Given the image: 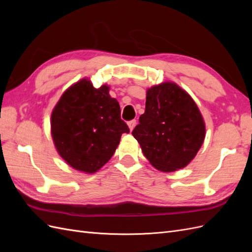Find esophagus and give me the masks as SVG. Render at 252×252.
Wrapping results in <instances>:
<instances>
[{"mask_svg": "<svg viewBox=\"0 0 252 252\" xmlns=\"http://www.w3.org/2000/svg\"><path fill=\"white\" fill-rule=\"evenodd\" d=\"M135 125H136V121L135 120H131V121L128 122V126H129V129H130V131L133 130V128L135 127Z\"/></svg>", "mask_w": 252, "mask_h": 252, "instance_id": "34e87169", "label": "esophagus"}]
</instances>
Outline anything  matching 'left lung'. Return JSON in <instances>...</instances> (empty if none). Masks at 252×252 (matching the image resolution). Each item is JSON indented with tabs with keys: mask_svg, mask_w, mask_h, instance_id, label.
I'll return each mask as SVG.
<instances>
[{
	"mask_svg": "<svg viewBox=\"0 0 252 252\" xmlns=\"http://www.w3.org/2000/svg\"><path fill=\"white\" fill-rule=\"evenodd\" d=\"M132 135L152 166L171 172L195 157L205 139V124L191 96L167 82L147 90L146 108Z\"/></svg>",
	"mask_w": 252,
	"mask_h": 252,
	"instance_id": "8db88e82",
	"label": "left lung"
}]
</instances>
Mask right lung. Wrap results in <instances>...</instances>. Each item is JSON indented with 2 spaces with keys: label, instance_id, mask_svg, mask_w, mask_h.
<instances>
[{
  "label": "right lung",
  "instance_id": "right-lung-1",
  "mask_svg": "<svg viewBox=\"0 0 252 252\" xmlns=\"http://www.w3.org/2000/svg\"><path fill=\"white\" fill-rule=\"evenodd\" d=\"M129 128L109 87H94L84 79L61 96L51 114L57 150L74 169L94 173L107 163Z\"/></svg>",
  "mask_w": 252,
  "mask_h": 252
}]
</instances>
